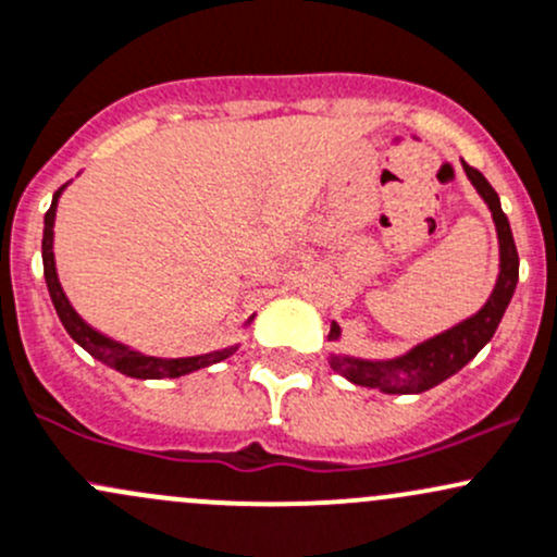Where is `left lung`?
Masks as SVG:
<instances>
[{"instance_id":"1","label":"left lung","mask_w":557,"mask_h":557,"mask_svg":"<svg viewBox=\"0 0 557 557\" xmlns=\"http://www.w3.org/2000/svg\"><path fill=\"white\" fill-rule=\"evenodd\" d=\"M461 168H465L467 178L475 186L478 195L483 197V202L488 205L491 219H494L496 226V239H499V274H496V285L491 290L488 301L472 318L461 320V323L448 327V331L417 344L406 355L386 357V360H368V357L331 352L327 362L347 382L386 392V395H419V392L432 389V386L454 376L456 371H461L494 338L496 327L505 318L507 304H510L515 294V285H518L520 261L518 250H515L510 221H507L505 210H502L499 195L494 191V186L485 181L483 173L467 165L465 160H461ZM338 338H342V327L333 320L327 342H338Z\"/></svg>"}]
</instances>
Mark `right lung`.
<instances>
[{"instance_id": "right-lung-1", "label": "right lung", "mask_w": 557, "mask_h": 557, "mask_svg": "<svg viewBox=\"0 0 557 557\" xmlns=\"http://www.w3.org/2000/svg\"><path fill=\"white\" fill-rule=\"evenodd\" d=\"M72 184V181H69ZM69 184H63L61 189L52 195L50 210L45 213V234H42V263H45V283L47 290H50L52 298V307H55L58 318H61L63 327H66L69 336L79 344L85 352H90L96 360H101L103 366L114 368V371L125 373L131 379H178L186 376V373H195L200 368L213 366V362L226 360L239 349V344H230L224 349H213V352H205V355H191V357H154V355H144L138 349L127 347V344L116 342V338L107 336L101 333L98 327H92L90 323L79 318L77 309L72 307L69 296L63 294L61 288V280H58V269H55V253H52V243H55V210H58V200H61L63 189ZM256 318V314H253ZM253 318H248L250 325Z\"/></svg>"}]
</instances>
